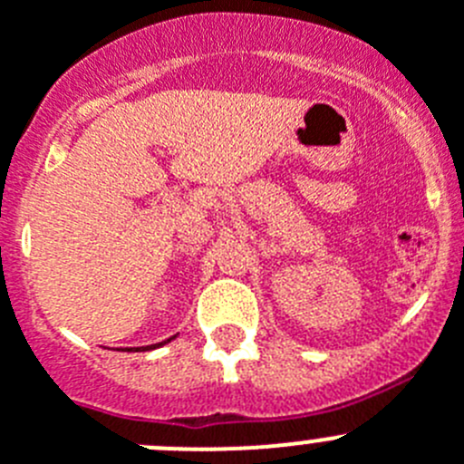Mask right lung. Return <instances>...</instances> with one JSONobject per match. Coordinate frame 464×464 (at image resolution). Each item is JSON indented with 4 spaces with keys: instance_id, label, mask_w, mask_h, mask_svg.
<instances>
[{
    "instance_id": "obj_1",
    "label": "right lung",
    "mask_w": 464,
    "mask_h": 464,
    "mask_svg": "<svg viewBox=\"0 0 464 464\" xmlns=\"http://www.w3.org/2000/svg\"><path fill=\"white\" fill-rule=\"evenodd\" d=\"M171 339H173V336H171ZM171 339H167V341H162V343H155V345H144V348H137V350H140V353H141V350H153V348H160V345H164V343H169V341H171Z\"/></svg>"
}]
</instances>
